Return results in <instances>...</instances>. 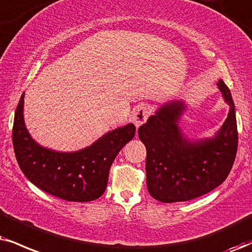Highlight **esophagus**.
<instances>
[{
  "label": "esophagus",
  "instance_id": "1",
  "mask_svg": "<svg viewBox=\"0 0 252 252\" xmlns=\"http://www.w3.org/2000/svg\"><path fill=\"white\" fill-rule=\"evenodd\" d=\"M148 117H150V108L146 106L145 104H140L134 108V112H133L132 116V121L134 123V125L136 127H139L144 123H146Z\"/></svg>",
  "mask_w": 252,
  "mask_h": 252
}]
</instances>
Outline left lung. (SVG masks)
Masks as SVG:
<instances>
[{
    "label": "left lung",
    "mask_w": 252,
    "mask_h": 252,
    "mask_svg": "<svg viewBox=\"0 0 252 252\" xmlns=\"http://www.w3.org/2000/svg\"><path fill=\"white\" fill-rule=\"evenodd\" d=\"M217 86L230 110L214 138L192 141L183 136L178 125L186 108L182 100L164 104L139 127V138L147 150V188L155 200H192L228 178L237 153V123L230 90L222 79Z\"/></svg>",
    "instance_id": "obj_1"
}]
</instances>
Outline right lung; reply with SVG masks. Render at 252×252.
Returning a JSON list of instances; mask_svg holds the SVG:
<instances>
[{"instance_id":"right-lung-1","label":"right lung","mask_w":252,"mask_h":252,"mask_svg":"<svg viewBox=\"0 0 252 252\" xmlns=\"http://www.w3.org/2000/svg\"><path fill=\"white\" fill-rule=\"evenodd\" d=\"M24 93L12 126V145L27 179L48 194L70 202H89L104 194L111 164L135 134L133 124L119 127L84 150L62 153L42 147L31 138L23 119Z\"/></svg>"}]
</instances>
